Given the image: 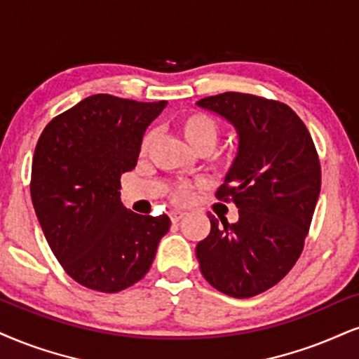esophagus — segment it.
<instances>
[{
  "mask_svg": "<svg viewBox=\"0 0 359 359\" xmlns=\"http://www.w3.org/2000/svg\"><path fill=\"white\" fill-rule=\"evenodd\" d=\"M187 216V213L184 211H180V210H172L170 211V218H171V223H178V221H181Z\"/></svg>",
  "mask_w": 359,
  "mask_h": 359,
  "instance_id": "obj_1",
  "label": "esophagus"
}]
</instances>
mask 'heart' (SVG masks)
I'll use <instances>...</instances> for the list:
<instances>
[{
	"mask_svg": "<svg viewBox=\"0 0 359 359\" xmlns=\"http://www.w3.org/2000/svg\"><path fill=\"white\" fill-rule=\"evenodd\" d=\"M176 130L183 136V140L191 146L194 151L205 153L213 148V144L218 140V125L211 116L200 111H189L180 114L175 121ZM151 143V133H146L141 140V151H144ZM189 184H178L172 191V198L176 201H184L189 196Z\"/></svg>",
	"mask_w": 359,
	"mask_h": 359,
	"instance_id": "heart-1",
	"label": "heart"
}]
</instances>
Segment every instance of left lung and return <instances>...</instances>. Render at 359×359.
Here are the masks:
<instances>
[{
  "label": "left lung",
  "instance_id": "8db88e82",
  "mask_svg": "<svg viewBox=\"0 0 359 359\" xmlns=\"http://www.w3.org/2000/svg\"><path fill=\"white\" fill-rule=\"evenodd\" d=\"M196 104L231 125L238 153L216 196L238 208L236 223L208 215L198 243L205 280L233 298H251L280 283L302 255L321 168L315 143L290 106L246 93H223Z\"/></svg>",
  "mask_w": 359,
  "mask_h": 359
}]
</instances>
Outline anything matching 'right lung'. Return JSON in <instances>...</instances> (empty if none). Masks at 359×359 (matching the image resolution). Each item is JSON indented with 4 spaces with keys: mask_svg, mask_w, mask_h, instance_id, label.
Wrapping results in <instances>:
<instances>
[{
    "mask_svg": "<svg viewBox=\"0 0 359 359\" xmlns=\"http://www.w3.org/2000/svg\"><path fill=\"white\" fill-rule=\"evenodd\" d=\"M168 101L140 103L93 95L57 114L39 136L31 200L53 255L79 285L126 290L151 268L166 215L123 206L119 180L138 161L146 128Z\"/></svg>",
    "mask_w": 359,
    "mask_h": 359,
    "instance_id": "right-lung-1",
    "label": "right lung"
}]
</instances>
